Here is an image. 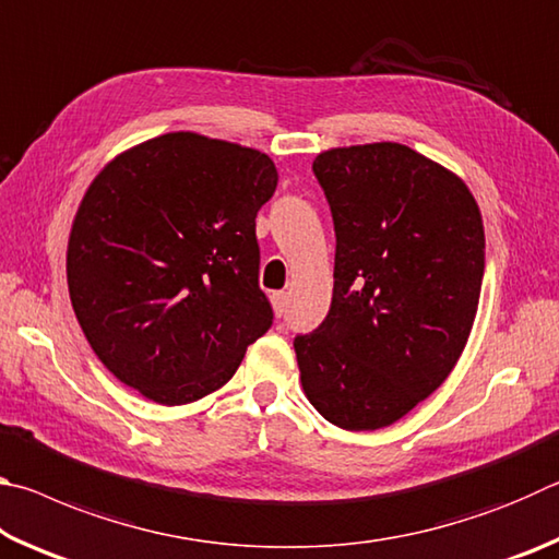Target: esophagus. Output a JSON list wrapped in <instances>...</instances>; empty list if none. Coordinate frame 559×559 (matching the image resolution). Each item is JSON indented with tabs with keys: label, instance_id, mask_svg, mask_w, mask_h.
<instances>
[{
	"label": "esophagus",
	"instance_id": "34e87169",
	"mask_svg": "<svg viewBox=\"0 0 559 559\" xmlns=\"http://www.w3.org/2000/svg\"><path fill=\"white\" fill-rule=\"evenodd\" d=\"M271 306H273V313H276L278 318L286 313V308H288V293H283V290H278V293H273L271 296Z\"/></svg>",
	"mask_w": 559,
	"mask_h": 559
}]
</instances>
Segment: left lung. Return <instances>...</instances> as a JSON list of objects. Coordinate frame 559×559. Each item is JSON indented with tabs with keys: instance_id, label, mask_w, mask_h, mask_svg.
Wrapping results in <instances>:
<instances>
[{
	"instance_id": "left-lung-1",
	"label": "left lung",
	"mask_w": 559,
	"mask_h": 559,
	"mask_svg": "<svg viewBox=\"0 0 559 559\" xmlns=\"http://www.w3.org/2000/svg\"><path fill=\"white\" fill-rule=\"evenodd\" d=\"M313 173L335 222V286L298 335L308 402L345 431L400 421L456 367L484 283V216L466 182L400 143L323 150Z\"/></svg>"
}]
</instances>
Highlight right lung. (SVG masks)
I'll return each instance as SVG.
<instances>
[{
  "instance_id": "right-lung-1",
  "label": "right lung",
  "mask_w": 559,
  "mask_h": 559,
  "mask_svg": "<svg viewBox=\"0 0 559 559\" xmlns=\"http://www.w3.org/2000/svg\"><path fill=\"white\" fill-rule=\"evenodd\" d=\"M278 185L261 150L165 132L122 150L73 216V313L110 374L145 400L192 404L231 380L271 328L257 212Z\"/></svg>"
}]
</instances>
